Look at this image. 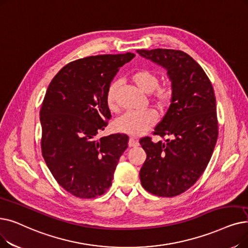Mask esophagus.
Listing matches in <instances>:
<instances>
[{
	"label": "esophagus",
	"mask_w": 248,
	"mask_h": 248,
	"mask_svg": "<svg viewBox=\"0 0 248 248\" xmlns=\"http://www.w3.org/2000/svg\"><path fill=\"white\" fill-rule=\"evenodd\" d=\"M139 145V141L135 138H131L128 140V146L130 147H137Z\"/></svg>",
	"instance_id": "1"
}]
</instances>
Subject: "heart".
Listing matches in <instances>:
<instances>
[{
	"mask_svg": "<svg viewBox=\"0 0 248 248\" xmlns=\"http://www.w3.org/2000/svg\"><path fill=\"white\" fill-rule=\"evenodd\" d=\"M131 81L137 86L138 89L144 93L153 94V99L160 108L166 107L173 97V90L169 86H159V78L157 75L147 69L137 70L131 75ZM118 82L112 81L107 86L105 93V101L107 107L115 111L117 109L116 94ZM157 123V115L152 110L142 112L128 111L118 117L115 121V128L121 133L131 136H141L153 127Z\"/></svg>",
	"mask_w": 248,
	"mask_h": 248,
	"instance_id": "b5f03b06",
	"label": "heart"
}]
</instances>
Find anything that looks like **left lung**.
<instances>
[{"label":"left lung","instance_id":"obj_1","mask_svg":"<svg viewBox=\"0 0 248 248\" xmlns=\"http://www.w3.org/2000/svg\"><path fill=\"white\" fill-rule=\"evenodd\" d=\"M140 56L167 71L173 97L154 135L167 136L164 143L146 137L140 144L147 154L140 170L143 187L158 197L180 195L196 184L207 168L218 139L216 98L200 64L175 49H138Z\"/></svg>","mask_w":248,"mask_h":248}]
</instances>
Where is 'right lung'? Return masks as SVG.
Masks as SVG:
<instances>
[{
    "mask_svg": "<svg viewBox=\"0 0 248 248\" xmlns=\"http://www.w3.org/2000/svg\"><path fill=\"white\" fill-rule=\"evenodd\" d=\"M131 52L74 61L53 78L39 112L41 152L58 184L73 196L91 199L109 188L128 137L113 134L96 139L111 114L107 86Z\"/></svg>",
    "mask_w": 248,
    "mask_h": 248,
    "instance_id": "right-lung-1",
    "label": "right lung"
}]
</instances>
